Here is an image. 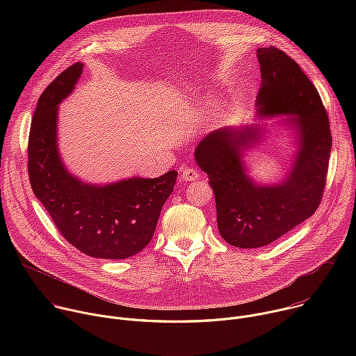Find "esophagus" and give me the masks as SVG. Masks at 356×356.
Returning a JSON list of instances; mask_svg holds the SVG:
<instances>
[{"instance_id":"1","label":"esophagus","mask_w":356,"mask_h":356,"mask_svg":"<svg viewBox=\"0 0 356 356\" xmlns=\"http://www.w3.org/2000/svg\"><path fill=\"white\" fill-rule=\"evenodd\" d=\"M195 179H198V172L194 168H184V169H181V180L193 181Z\"/></svg>"}]
</instances>
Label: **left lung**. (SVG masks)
<instances>
[{
	"instance_id": "8db88e82",
	"label": "left lung",
	"mask_w": 356,
	"mask_h": 356,
	"mask_svg": "<svg viewBox=\"0 0 356 356\" xmlns=\"http://www.w3.org/2000/svg\"><path fill=\"white\" fill-rule=\"evenodd\" d=\"M258 60L259 115L289 114V122L297 129L298 152L286 180L258 186L246 175L241 155L259 140L257 127L217 129L201 139L194 152L214 188L221 236L232 246L248 249L272 243L316 213L332 145L321 97L301 67L275 46L258 49Z\"/></svg>"
}]
</instances>
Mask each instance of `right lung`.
Returning a JSON list of instances; mask_svg holds the SVG:
<instances>
[{"label": "right lung", "instance_id": "right-lung-1", "mask_svg": "<svg viewBox=\"0 0 356 356\" xmlns=\"http://www.w3.org/2000/svg\"><path fill=\"white\" fill-rule=\"evenodd\" d=\"M81 72L83 63L72 65L38 99L28 140L29 181L69 243L91 258L127 259L154 236L177 172L106 186L83 183L67 172L58 150V104L72 92Z\"/></svg>", "mask_w": 356, "mask_h": 356}]
</instances>
